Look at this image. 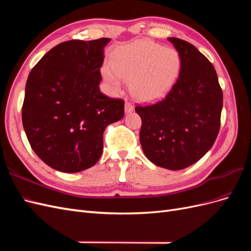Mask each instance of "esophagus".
Listing matches in <instances>:
<instances>
[{"label":"esophagus","instance_id":"1","mask_svg":"<svg viewBox=\"0 0 251 251\" xmlns=\"http://www.w3.org/2000/svg\"><path fill=\"white\" fill-rule=\"evenodd\" d=\"M125 111H126V113H131V112H133V111H134V105H133L131 102L126 101Z\"/></svg>","mask_w":251,"mask_h":251}]
</instances>
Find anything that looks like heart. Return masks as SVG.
I'll list each match as a JSON object with an SVG mask.
<instances>
[{"label": "heart", "instance_id": "1", "mask_svg": "<svg viewBox=\"0 0 251 251\" xmlns=\"http://www.w3.org/2000/svg\"><path fill=\"white\" fill-rule=\"evenodd\" d=\"M181 58L177 50L141 40L125 45L114 53L102 75L114 92H121L124 79L139 101H155L168 94L177 81Z\"/></svg>", "mask_w": 251, "mask_h": 251}]
</instances>
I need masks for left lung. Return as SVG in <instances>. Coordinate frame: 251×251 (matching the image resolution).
Here are the masks:
<instances>
[{
	"mask_svg": "<svg viewBox=\"0 0 251 251\" xmlns=\"http://www.w3.org/2000/svg\"><path fill=\"white\" fill-rule=\"evenodd\" d=\"M181 58L179 77L163 100L136 107L144 155L160 168L179 171L199 161L220 130L223 93L214 66L194 45L168 39Z\"/></svg>",
	"mask_w": 251,
	"mask_h": 251,
	"instance_id": "8db88e82",
	"label": "left lung"
}]
</instances>
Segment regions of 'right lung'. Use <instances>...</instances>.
<instances>
[{
    "label": "right lung",
    "mask_w": 251,
    "mask_h": 251,
    "mask_svg": "<svg viewBox=\"0 0 251 251\" xmlns=\"http://www.w3.org/2000/svg\"><path fill=\"white\" fill-rule=\"evenodd\" d=\"M110 41L60 43L29 74L23 126L34 153L56 171L78 173L93 166L102 154L105 127L124 117L125 101L100 89Z\"/></svg>",
    "instance_id": "obj_1"
}]
</instances>
